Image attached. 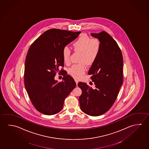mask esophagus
<instances>
[{
	"label": "esophagus",
	"mask_w": 149,
	"mask_h": 149,
	"mask_svg": "<svg viewBox=\"0 0 149 149\" xmlns=\"http://www.w3.org/2000/svg\"><path fill=\"white\" fill-rule=\"evenodd\" d=\"M75 81L76 84V85H77V84H78V80H77V79H75Z\"/></svg>",
	"instance_id": "obj_1"
}]
</instances>
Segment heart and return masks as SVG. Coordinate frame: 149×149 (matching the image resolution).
Instances as JSON below:
<instances>
[{
    "label": "heart",
    "mask_w": 149,
    "mask_h": 149,
    "mask_svg": "<svg viewBox=\"0 0 149 149\" xmlns=\"http://www.w3.org/2000/svg\"><path fill=\"white\" fill-rule=\"evenodd\" d=\"M74 51L81 53L78 62L79 64H74L68 68V73L74 78H81L86 72V67L93 65L97 60L101 50V43L97 39H91L87 34L83 33L72 45ZM71 50L64 47L62 51L63 60L66 64L70 62Z\"/></svg>",
    "instance_id": "1"
}]
</instances>
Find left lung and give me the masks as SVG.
<instances>
[{"mask_svg": "<svg viewBox=\"0 0 149 149\" xmlns=\"http://www.w3.org/2000/svg\"><path fill=\"white\" fill-rule=\"evenodd\" d=\"M98 39L101 50L96 62L88 71L95 85L93 89L87 84L79 82L82 91L79 97L81 109L91 116H98L112 107L123 84V55L117 43L106 32L91 33Z\"/></svg>", "mask_w": 149, "mask_h": 149, "instance_id": "8db88e82", "label": "left lung"}]
</instances>
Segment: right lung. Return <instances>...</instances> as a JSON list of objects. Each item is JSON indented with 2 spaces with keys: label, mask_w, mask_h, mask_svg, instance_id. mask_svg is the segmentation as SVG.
I'll list each match as a JSON object with an SVG mask.
<instances>
[{
  "label": "right lung",
  "mask_w": 149,
  "mask_h": 149,
  "mask_svg": "<svg viewBox=\"0 0 149 149\" xmlns=\"http://www.w3.org/2000/svg\"><path fill=\"white\" fill-rule=\"evenodd\" d=\"M81 33L61 29L45 31L31 45L25 61V88L35 108L44 115H53L62 109L64 102L76 86L75 81L63 69V81L54 79L59 67L64 66L63 48Z\"/></svg>",
  "instance_id": "right-lung-1"
}]
</instances>
